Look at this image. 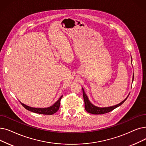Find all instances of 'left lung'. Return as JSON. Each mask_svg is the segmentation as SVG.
Returning <instances> with one entry per match:
<instances>
[{"label": "left lung", "mask_w": 146, "mask_h": 146, "mask_svg": "<svg viewBox=\"0 0 146 146\" xmlns=\"http://www.w3.org/2000/svg\"><path fill=\"white\" fill-rule=\"evenodd\" d=\"M131 58H132V57H131ZM131 62H132V61H131ZM133 80H134V73H133V76H132V82H133ZM82 91H83V97H84V101H85V109L87 112L93 114V115H101V114H104V113H109V112L112 111L113 110L117 108V107H118L120 105H122L125 102V100L127 99V98L128 97L129 95V94L128 96L126 97V98L124 100H123L122 102H120V103H119L116 105L110 106V107H100L95 106L91 103V101H90V100H89L87 95L86 94L83 88H82Z\"/></svg>", "instance_id": "obj_1"}]
</instances>
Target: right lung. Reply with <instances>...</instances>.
<instances>
[{"label": "right lung", "instance_id": "1", "mask_svg": "<svg viewBox=\"0 0 146 146\" xmlns=\"http://www.w3.org/2000/svg\"><path fill=\"white\" fill-rule=\"evenodd\" d=\"M62 97V96H61L54 104L50 106V107H45V108H36V107H31L26 104H24V103H21L20 101V102L21 103V104L25 109L31 112L42 114V115H53L54 113H56L58 110L60 108V101Z\"/></svg>", "mask_w": 146, "mask_h": 146}]
</instances>
